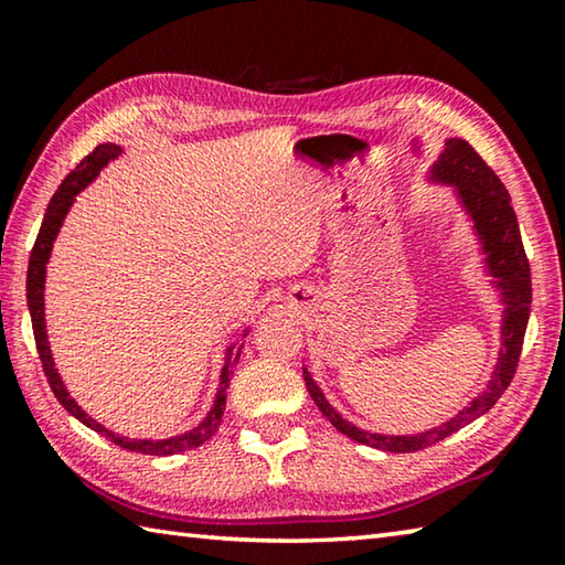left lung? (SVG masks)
<instances>
[{
	"mask_svg": "<svg viewBox=\"0 0 565 565\" xmlns=\"http://www.w3.org/2000/svg\"><path fill=\"white\" fill-rule=\"evenodd\" d=\"M431 177L436 181H444V184L456 186L458 199H461V204L466 206L468 216L473 218V228L483 242L489 271L493 274L495 286H499L503 294L505 311L501 327V351L489 386H486L463 411H458L451 420L431 428V431L416 436H384L361 431L359 426H353L347 418H341L339 411L321 394L317 381H313L309 371L303 369L306 388H309L313 404L319 406L321 414L331 420V426L343 436L353 438V441L381 448V451L388 454L420 451V448L444 441L446 436L456 434L458 428H463L466 424H471V420L486 414V411L503 396V391L509 388L513 381L515 369H519L523 337L531 313V266L529 259H525L519 222H515V212L511 206V196L501 184V179L495 177V171L478 157V151L468 145L466 139H448L444 154L438 157L436 167L431 169Z\"/></svg>",
	"mask_w": 565,
	"mask_h": 565,
	"instance_id": "8db88e82",
	"label": "left lung"
}]
</instances>
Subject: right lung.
Here are the masks:
<instances>
[{"label": "right lung", "instance_id": "right-lung-1", "mask_svg": "<svg viewBox=\"0 0 565 565\" xmlns=\"http://www.w3.org/2000/svg\"><path fill=\"white\" fill-rule=\"evenodd\" d=\"M119 154H121V147H117V145H99L97 149L92 151V154H87V157L79 161V164H76L74 171H70V174H66V179L62 181V186L56 189V194L52 196L50 206H46L42 228H40V234H36V242H34V248H32V254H30V269H26V303H30L34 341H36V351H40V359H42L44 376H46V381H50V386L54 391L56 401H60V404L66 411H70L74 418H79L84 426H89L92 431H97L104 438H109L111 444L127 448V451L147 454V456H171V454H181V451H189V448L202 446L204 441H209V438L216 434L218 424H222L224 408H226L228 381H232L234 366L238 363V356H242V347L228 349L226 363H224V369H222V381H218L216 401H214L212 411H209L202 424L194 426V428H191V431L181 434V436L164 438V441H147V438H127V436L114 434V431H109V428H104L102 424H97V420H94L92 416L84 414V411L76 406V401L70 394H66L62 379H60V374H56V369H54L50 341H46V327H44V271H46V262H50V254H52V244H54L56 234H60V226L64 222L66 212H70L74 196L79 194V191L87 186L94 177L99 174V169L107 164V161L117 159Z\"/></svg>", "mask_w": 565, "mask_h": 565}]
</instances>
